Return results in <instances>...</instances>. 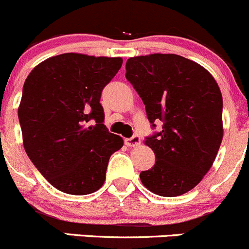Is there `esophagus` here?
I'll return each instance as SVG.
<instances>
[{"mask_svg": "<svg viewBox=\"0 0 249 249\" xmlns=\"http://www.w3.org/2000/svg\"><path fill=\"white\" fill-rule=\"evenodd\" d=\"M140 142H142V140H140V138L138 137V135H133L132 138H127V139L124 140L125 145H127V146H129V147L139 146Z\"/></svg>", "mask_w": 249, "mask_h": 249, "instance_id": "34e87169", "label": "esophagus"}]
</instances>
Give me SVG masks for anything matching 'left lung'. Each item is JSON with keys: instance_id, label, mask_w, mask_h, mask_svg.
<instances>
[{"instance_id": "left-lung-1", "label": "left lung", "mask_w": 249, "mask_h": 249, "mask_svg": "<svg viewBox=\"0 0 249 249\" xmlns=\"http://www.w3.org/2000/svg\"><path fill=\"white\" fill-rule=\"evenodd\" d=\"M125 70L152 127L163 122L161 132L145 140L156 161L140 173V180L164 197L186 194L211 169L223 140L218 83L200 64L177 54L133 56Z\"/></svg>"}]
</instances>
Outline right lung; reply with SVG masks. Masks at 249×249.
Masks as SVG:
<instances>
[{
    "label": "right lung",
    "mask_w": 249,
    "mask_h": 249,
    "mask_svg": "<svg viewBox=\"0 0 249 249\" xmlns=\"http://www.w3.org/2000/svg\"><path fill=\"white\" fill-rule=\"evenodd\" d=\"M122 58L64 53L29 73L18 107L29 159L52 185L70 195L95 193L124 139L104 124L100 97Z\"/></svg>",
    "instance_id": "add662e5"
}]
</instances>
